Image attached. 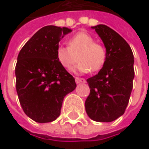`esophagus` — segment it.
Segmentation results:
<instances>
[{"mask_svg": "<svg viewBox=\"0 0 149 149\" xmlns=\"http://www.w3.org/2000/svg\"><path fill=\"white\" fill-rule=\"evenodd\" d=\"M75 81H76V83H77V84H80V83H85V82H86V80H85V79H84V78H81V77H76V78H75Z\"/></svg>", "mask_w": 149, "mask_h": 149, "instance_id": "1", "label": "esophagus"}]
</instances>
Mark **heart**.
I'll return each instance as SVG.
<instances>
[{
  "label": "heart",
  "instance_id": "b5f03b06",
  "mask_svg": "<svg viewBox=\"0 0 149 149\" xmlns=\"http://www.w3.org/2000/svg\"><path fill=\"white\" fill-rule=\"evenodd\" d=\"M68 45H59L56 51L57 59L65 69H71L77 62V58L80 61L73 69L76 72H95L103 67L106 59L105 49L95 43L90 34L84 32L75 34L69 40Z\"/></svg>",
  "mask_w": 149,
  "mask_h": 149
}]
</instances>
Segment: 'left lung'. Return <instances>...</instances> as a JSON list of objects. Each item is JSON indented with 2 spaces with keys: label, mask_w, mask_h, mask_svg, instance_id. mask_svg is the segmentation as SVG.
<instances>
[{
  "label": "left lung",
  "mask_w": 149,
  "mask_h": 149,
  "mask_svg": "<svg viewBox=\"0 0 149 149\" xmlns=\"http://www.w3.org/2000/svg\"><path fill=\"white\" fill-rule=\"evenodd\" d=\"M106 48V59L97 75L87 79L91 92L85 101L88 116L109 123L123 115L133 89L134 55L126 40L105 25L91 26Z\"/></svg>",
  "instance_id": "8db88e82"
}]
</instances>
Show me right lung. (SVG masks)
<instances>
[{"label":"right lung","mask_w":149,"mask_h":149,"mask_svg":"<svg viewBox=\"0 0 149 149\" xmlns=\"http://www.w3.org/2000/svg\"><path fill=\"white\" fill-rule=\"evenodd\" d=\"M71 32L67 27L44 26L18 55L15 77L19 104L25 114L37 123L56 120L64 97L77 87L75 78L56 56L59 41Z\"/></svg>","instance_id":"right-lung-1"}]
</instances>
